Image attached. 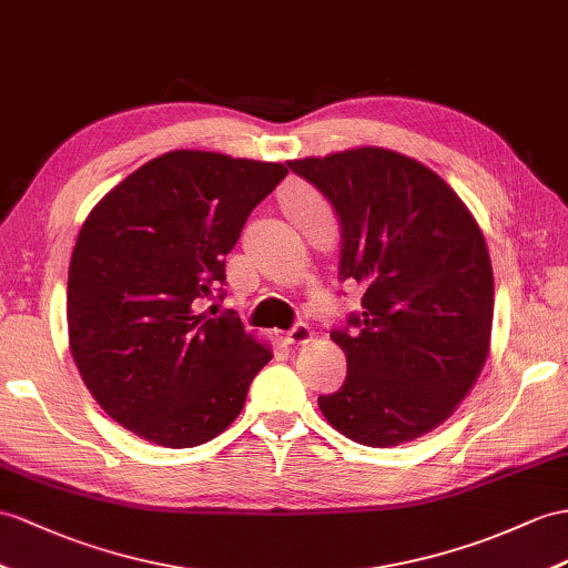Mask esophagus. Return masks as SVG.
I'll return each instance as SVG.
<instances>
[{
  "label": "esophagus",
  "mask_w": 568,
  "mask_h": 568,
  "mask_svg": "<svg viewBox=\"0 0 568 568\" xmlns=\"http://www.w3.org/2000/svg\"><path fill=\"white\" fill-rule=\"evenodd\" d=\"M311 339H313V329L306 323H296L292 329L282 335L284 344H306Z\"/></svg>",
  "instance_id": "esophagus-1"
}]
</instances>
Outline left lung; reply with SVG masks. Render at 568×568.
<instances>
[{
    "label": "left lung",
    "mask_w": 568,
    "mask_h": 568,
    "mask_svg": "<svg viewBox=\"0 0 568 568\" xmlns=\"http://www.w3.org/2000/svg\"><path fill=\"white\" fill-rule=\"evenodd\" d=\"M288 169L332 204L339 280L364 288V311L329 335L347 354V378L317 397L321 412L371 448L434 432L489 354L494 276L475 216L444 178L390 149H349Z\"/></svg>",
    "instance_id": "left-lung-1"
}]
</instances>
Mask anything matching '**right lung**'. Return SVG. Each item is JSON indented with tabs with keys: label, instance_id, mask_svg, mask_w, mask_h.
<instances>
[{
	"label": "right lung",
	"instance_id": "1",
	"mask_svg": "<svg viewBox=\"0 0 568 568\" xmlns=\"http://www.w3.org/2000/svg\"><path fill=\"white\" fill-rule=\"evenodd\" d=\"M286 173L282 163L178 149L87 216L69 262V349L95 403L132 434L192 448L241 414L272 352L233 313L200 306L226 282L247 216Z\"/></svg>",
	"mask_w": 568,
	"mask_h": 568
}]
</instances>
